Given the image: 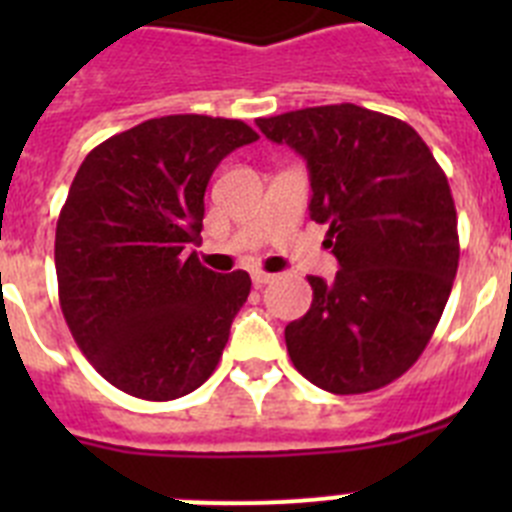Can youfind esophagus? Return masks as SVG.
<instances>
[{"instance_id": "obj_1", "label": "esophagus", "mask_w": 512, "mask_h": 512, "mask_svg": "<svg viewBox=\"0 0 512 512\" xmlns=\"http://www.w3.org/2000/svg\"><path fill=\"white\" fill-rule=\"evenodd\" d=\"M251 279H253V284H256V287H264V284H269L271 279H274V274H266V271H253Z\"/></svg>"}]
</instances>
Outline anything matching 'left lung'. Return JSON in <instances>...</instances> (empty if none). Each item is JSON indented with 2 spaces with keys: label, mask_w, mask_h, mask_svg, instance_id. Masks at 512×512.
<instances>
[{
  "label": "left lung",
  "mask_w": 512,
  "mask_h": 512,
  "mask_svg": "<svg viewBox=\"0 0 512 512\" xmlns=\"http://www.w3.org/2000/svg\"><path fill=\"white\" fill-rule=\"evenodd\" d=\"M256 125L307 161L310 217L341 264L330 284L310 277V310L284 328L289 359L333 395L395 382L431 341L459 269L449 179L408 122L359 104Z\"/></svg>",
  "instance_id": "obj_1"
}]
</instances>
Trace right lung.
Wrapping results in <instances>:
<instances>
[{
    "instance_id": "right-lung-1",
    "label": "right lung",
    "mask_w": 512,
    "mask_h": 512,
    "mask_svg": "<svg viewBox=\"0 0 512 512\" xmlns=\"http://www.w3.org/2000/svg\"><path fill=\"white\" fill-rule=\"evenodd\" d=\"M253 140L243 120L153 117L99 143L76 171L56 225L58 302L117 390L166 402L215 372L251 277L215 274L187 246L200 243L215 166Z\"/></svg>"
}]
</instances>
